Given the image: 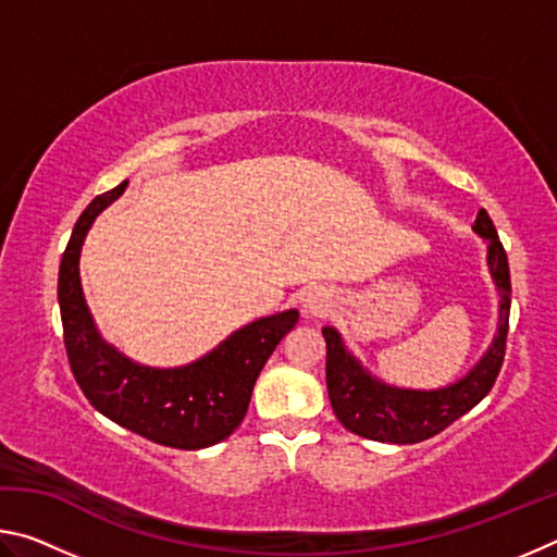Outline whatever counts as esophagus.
Returning a JSON list of instances; mask_svg holds the SVG:
<instances>
[{
  "label": "esophagus",
  "instance_id": "34e87169",
  "mask_svg": "<svg viewBox=\"0 0 557 557\" xmlns=\"http://www.w3.org/2000/svg\"><path fill=\"white\" fill-rule=\"evenodd\" d=\"M305 312L307 314H312V317H322V314H326L329 309L334 307V299H332V295H329L326 289H312V292H307V297H305Z\"/></svg>",
  "mask_w": 557,
  "mask_h": 557
}]
</instances>
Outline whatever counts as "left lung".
<instances>
[{
  "mask_svg": "<svg viewBox=\"0 0 557 557\" xmlns=\"http://www.w3.org/2000/svg\"><path fill=\"white\" fill-rule=\"evenodd\" d=\"M471 228L486 240V265L498 292V326L486 354L459 381L432 391L398 388V385L383 383L348 351L334 326L322 329L326 342L329 400L338 422L354 435L391 442V445H414L449 428L492 391L506 351L511 275H508L504 245L484 209H479Z\"/></svg>",
  "mask_w": 557,
  "mask_h": 557,
  "instance_id": "left-lung-1",
  "label": "left lung"
}]
</instances>
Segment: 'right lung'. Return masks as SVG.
I'll use <instances>...</instances> for the list:
<instances>
[{
	"label": "right lung",
	"mask_w": 557,
	"mask_h": 557,
	"mask_svg": "<svg viewBox=\"0 0 557 557\" xmlns=\"http://www.w3.org/2000/svg\"><path fill=\"white\" fill-rule=\"evenodd\" d=\"M127 182L92 199L71 233L59 270L63 342L71 371L92 408L137 435L176 449H203L231 435L248 412L252 385L297 309L240 326L209 354L176 369L132 361L100 336L81 285V248L92 221L117 201Z\"/></svg>",
	"instance_id": "add662e5"
}]
</instances>
